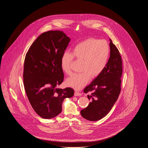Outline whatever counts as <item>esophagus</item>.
I'll list each match as a JSON object with an SVG mask.
<instances>
[{"label":"esophagus","mask_w":148,"mask_h":148,"mask_svg":"<svg viewBox=\"0 0 148 148\" xmlns=\"http://www.w3.org/2000/svg\"><path fill=\"white\" fill-rule=\"evenodd\" d=\"M74 95L75 96H80V95H82V94L80 93L79 92L76 91V92H74Z\"/></svg>","instance_id":"esophagus-1"}]
</instances>
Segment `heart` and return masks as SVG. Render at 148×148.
<instances>
[{"label":"heart","mask_w":148,"mask_h":148,"mask_svg":"<svg viewBox=\"0 0 148 148\" xmlns=\"http://www.w3.org/2000/svg\"><path fill=\"white\" fill-rule=\"evenodd\" d=\"M109 54L110 48L106 41L93 38L77 44L72 53L64 52L61 58V68L66 74H71V64L74 58L83 62L81 67L83 72L68 78L66 85L76 90L82 89L91 77H97L104 70Z\"/></svg>","instance_id":"heart-1"}]
</instances>
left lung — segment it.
I'll use <instances>...</instances> for the list:
<instances>
[{
    "instance_id": "left-lung-1",
    "label": "left lung",
    "mask_w": 148,
    "mask_h": 148,
    "mask_svg": "<svg viewBox=\"0 0 148 148\" xmlns=\"http://www.w3.org/2000/svg\"><path fill=\"white\" fill-rule=\"evenodd\" d=\"M110 42V58L104 70L84 89L85 93H90L87 97L91 102L80 114L90 121H97L106 115L121 91L122 60L118 48L111 39Z\"/></svg>"
}]
</instances>
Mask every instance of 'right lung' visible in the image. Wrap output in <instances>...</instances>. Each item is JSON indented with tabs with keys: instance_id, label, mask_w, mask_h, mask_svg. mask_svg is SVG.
Segmentation results:
<instances>
[{
	"instance_id": "right-lung-1",
	"label": "right lung",
	"mask_w": 148,
	"mask_h": 148,
	"mask_svg": "<svg viewBox=\"0 0 148 148\" xmlns=\"http://www.w3.org/2000/svg\"><path fill=\"white\" fill-rule=\"evenodd\" d=\"M70 41L62 31H48L36 39L26 54L24 89L33 109L44 119L59 115L64 99L74 95L71 88H56L63 82L61 58Z\"/></svg>"
}]
</instances>
